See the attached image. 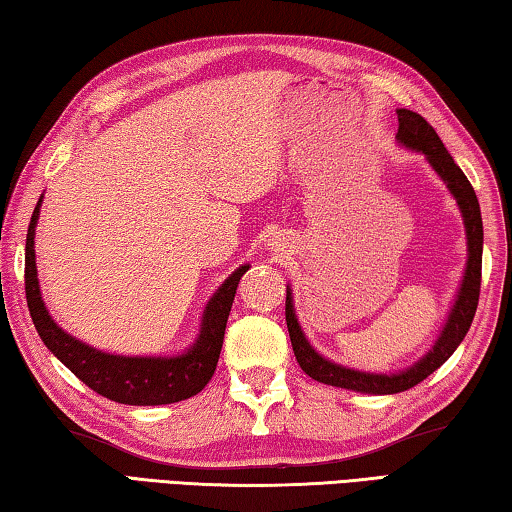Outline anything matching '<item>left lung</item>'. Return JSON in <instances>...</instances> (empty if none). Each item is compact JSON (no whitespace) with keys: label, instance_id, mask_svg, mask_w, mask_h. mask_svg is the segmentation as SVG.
Listing matches in <instances>:
<instances>
[{"label":"left lung","instance_id":"1","mask_svg":"<svg viewBox=\"0 0 512 512\" xmlns=\"http://www.w3.org/2000/svg\"><path fill=\"white\" fill-rule=\"evenodd\" d=\"M397 140L404 146H409L413 151H420L427 155V160L440 178L445 180L449 192L454 194L458 207L463 212L465 232H467V250H470V259H467V271L463 275L461 291L454 302L452 314L447 318V325L440 334V339L429 350L427 357H422L413 368L397 372V375H370V372L350 370L336 363L327 361L311 348L307 343L305 334L298 325L296 311H293L291 289H287V327L293 345V354L300 363V368L307 372L311 379L320 381V384L336 386V388H348V391L359 393H372V395H391L409 391L415 384H420L422 379H427L433 370H438L443 363L452 357L454 350L465 339L467 329H470L476 305H479V291H481V257H483V223H481V210L479 201H476L474 187L470 185L461 167L454 162L452 155L445 149L443 140L438 133L433 131V126L427 119L413 110H397Z\"/></svg>","mask_w":512,"mask_h":512}]
</instances>
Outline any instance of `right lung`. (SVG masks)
<instances>
[{"label":"right lung","mask_w":512,"mask_h":512,"mask_svg":"<svg viewBox=\"0 0 512 512\" xmlns=\"http://www.w3.org/2000/svg\"><path fill=\"white\" fill-rule=\"evenodd\" d=\"M42 201V196H40ZM40 201L33 210L27 250H24V291H27V305L31 311L33 325H36L40 339L47 348L65 363V366L79 377L94 393L108 397L112 402L131 406H158L187 400L201 393L212 379L216 363H219L225 323H228L232 300H235L237 284L248 266L237 268L219 291L214 293L210 305L205 307L201 336L194 348L180 357H117L94 350L90 345L76 341L63 332L51 320L45 302L40 298V284L36 273V223L40 212Z\"/></svg>","instance_id":"right-lung-1"}]
</instances>
